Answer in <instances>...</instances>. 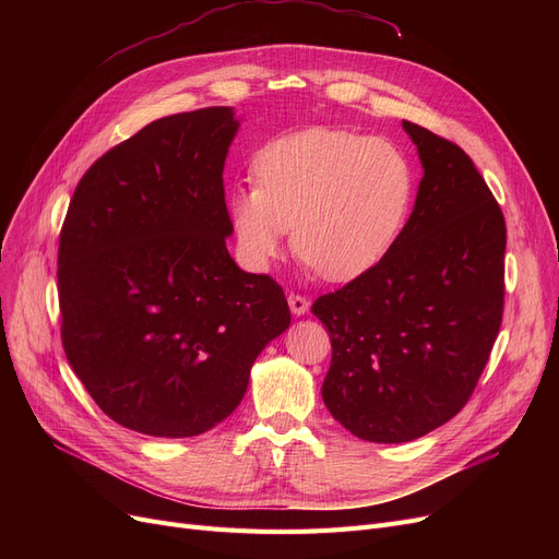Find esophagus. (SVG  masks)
I'll return each mask as SVG.
<instances>
[{
	"mask_svg": "<svg viewBox=\"0 0 559 559\" xmlns=\"http://www.w3.org/2000/svg\"><path fill=\"white\" fill-rule=\"evenodd\" d=\"M287 304H289L292 314H297V317H304L310 310V301L306 297H301V295H289Z\"/></svg>",
	"mask_w": 559,
	"mask_h": 559,
	"instance_id": "obj_1",
	"label": "esophagus"
}]
</instances>
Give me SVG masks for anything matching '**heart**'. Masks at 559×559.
I'll list each match as a JSON object with an SVG mask.
<instances>
[{
	"mask_svg": "<svg viewBox=\"0 0 559 559\" xmlns=\"http://www.w3.org/2000/svg\"><path fill=\"white\" fill-rule=\"evenodd\" d=\"M258 186H235L228 222L251 270L292 245L329 281H354L396 245L415 197V169L385 138L312 127L285 133L255 156Z\"/></svg>",
	"mask_w": 559,
	"mask_h": 559,
	"instance_id": "b5f03b06",
	"label": "heart"
}]
</instances>
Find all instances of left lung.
<instances>
[{"label": "left lung", "instance_id": "8db88e82", "mask_svg": "<svg viewBox=\"0 0 559 559\" xmlns=\"http://www.w3.org/2000/svg\"><path fill=\"white\" fill-rule=\"evenodd\" d=\"M424 167L415 209L373 270L312 314L333 360L329 413L365 442L401 444L455 417L501 329L506 219L457 144L405 122Z\"/></svg>", "mask_w": 559, "mask_h": 559}]
</instances>
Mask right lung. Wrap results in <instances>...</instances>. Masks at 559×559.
<instances>
[{
	"label": "right lung",
	"instance_id": "right-lung-1",
	"mask_svg": "<svg viewBox=\"0 0 559 559\" xmlns=\"http://www.w3.org/2000/svg\"><path fill=\"white\" fill-rule=\"evenodd\" d=\"M230 106L160 117L83 174L58 245L66 356L95 403L150 437H194L240 405L289 326L281 285L226 249Z\"/></svg>",
	"mask_w": 559,
	"mask_h": 559
}]
</instances>
